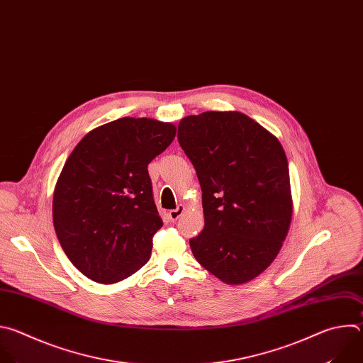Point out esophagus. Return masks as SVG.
I'll list each match as a JSON object with an SVG mask.
<instances>
[{"mask_svg":"<svg viewBox=\"0 0 363 363\" xmlns=\"http://www.w3.org/2000/svg\"><path fill=\"white\" fill-rule=\"evenodd\" d=\"M183 211H184V206H179L177 208H174V210H170L169 211V217H170V220L172 222H176L179 217L183 214Z\"/></svg>","mask_w":363,"mask_h":363,"instance_id":"1","label":"esophagus"}]
</instances>
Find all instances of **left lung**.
Returning a JSON list of instances; mask_svg holds the SVG:
<instances>
[{
  "label": "left lung",
  "instance_id": "8db88e82",
  "mask_svg": "<svg viewBox=\"0 0 363 363\" xmlns=\"http://www.w3.org/2000/svg\"><path fill=\"white\" fill-rule=\"evenodd\" d=\"M180 147L201 187L204 229L196 260L228 284L259 276L292 220L289 166L279 140L239 111H206L179 123Z\"/></svg>",
  "mask_w": 363,
  "mask_h": 363
}]
</instances>
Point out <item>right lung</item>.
Wrapping results in <instances>:
<instances>
[{
    "mask_svg": "<svg viewBox=\"0 0 363 363\" xmlns=\"http://www.w3.org/2000/svg\"><path fill=\"white\" fill-rule=\"evenodd\" d=\"M174 135L172 123L123 117L91 130L67 159L52 223L64 253L89 279L117 283L149 262L163 220L147 166Z\"/></svg>",
    "mask_w": 363,
    "mask_h": 363,
    "instance_id": "obj_1",
    "label": "right lung"
}]
</instances>
